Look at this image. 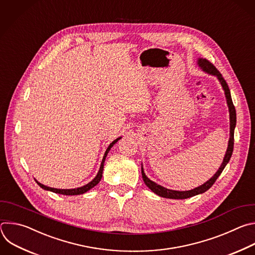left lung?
Masks as SVG:
<instances>
[{
	"instance_id": "1",
	"label": "left lung",
	"mask_w": 255,
	"mask_h": 255,
	"mask_svg": "<svg viewBox=\"0 0 255 255\" xmlns=\"http://www.w3.org/2000/svg\"><path fill=\"white\" fill-rule=\"evenodd\" d=\"M198 64L199 66L204 70L205 72L215 75L217 76V78L219 79L224 92H225V96L227 99V105L229 108V114H230V138L228 141V147L226 150V154L223 160V163L221 165V167L219 168V170L216 172V174L209 180L207 181L205 184L201 185L200 187H197L193 190L190 191H174V190H169L167 188H164L158 184H156L155 182H152L151 180H149L145 174L143 173L142 167H141V176H142V180L144 182V184L152 191L154 193H156L157 195L164 197V198H170V199H187L193 196H196L198 194H202L206 192L208 189H210L213 184L216 182L217 178L220 176V174L222 173V171L224 170L225 166L228 164L231 156H232V151H233V146H234V128L236 126V111L234 108V105L232 103V98H231V94H230V90L228 87V84L226 83L225 79L223 78V76L221 75V73L217 70V68L207 59H203V58H199L198 60Z\"/></svg>"
}]
</instances>
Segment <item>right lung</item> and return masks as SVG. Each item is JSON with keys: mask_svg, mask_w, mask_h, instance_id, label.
I'll return each mask as SVG.
<instances>
[{"mask_svg": "<svg viewBox=\"0 0 255 255\" xmlns=\"http://www.w3.org/2000/svg\"><path fill=\"white\" fill-rule=\"evenodd\" d=\"M121 137H119V138H117V139H115L110 145H109V147H108V149L106 150V152H105V156H104V159H103V162H101V165H100V168H99V171H98V173H97V175H96V177L90 182V183H88L87 185H85V186H83V187H80V188H76V189H55V188H51V187H47V186H45V185H43V184H41V183H39V182H37L36 180V182H37V184L42 188V189H44V190H48V191H51V192H54V193H57V194H62V195H80V194H83V193H85V192H87L88 190H90L91 188H93L94 186H96L98 183H99V181L101 180V177H103V171H104V164H105V161H106V158H107V156H108V154H109V151H110V149H111V147L120 139Z\"/></svg>", "mask_w": 255, "mask_h": 255, "instance_id": "obj_1", "label": "right lung"}]
</instances>
